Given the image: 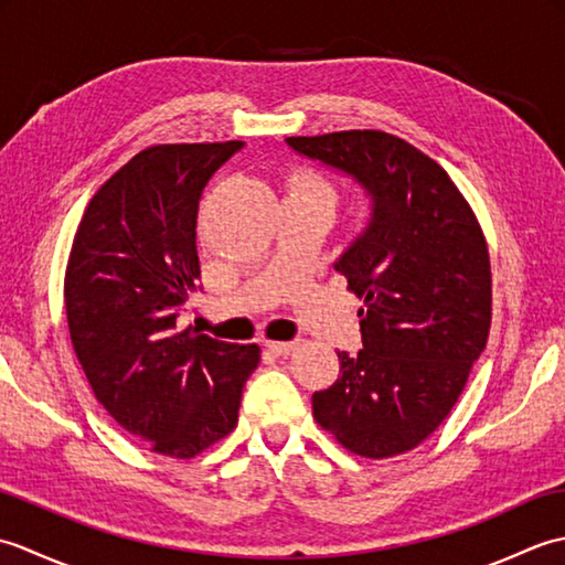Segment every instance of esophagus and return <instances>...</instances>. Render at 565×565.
Instances as JSON below:
<instances>
[{
	"label": "esophagus",
	"mask_w": 565,
	"mask_h": 565,
	"mask_svg": "<svg viewBox=\"0 0 565 565\" xmlns=\"http://www.w3.org/2000/svg\"><path fill=\"white\" fill-rule=\"evenodd\" d=\"M264 347H267V350L276 356H289L298 347V342L296 340L294 342H264Z\"/></svg>",
	"instance_id": "esophagus-1"
}]
</instances>
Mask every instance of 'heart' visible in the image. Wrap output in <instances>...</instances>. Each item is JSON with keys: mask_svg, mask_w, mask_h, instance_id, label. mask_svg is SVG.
Wrapping results in <instances>:
<instances>
[{"mask_svg": "<svg viewBox=\"0 0 565 565\" xmlns=\"http://www.w3.org/2000/svg\"><path fill=\"white\" fill-rule=\"evenodd\" d=\"M291 194H298V196H320V199L334 201L332 189L326 182H322V179H318L313 174L296 177L294 184H291Z\"/></svg>", "mask_w": 565, "mask_h": 565, "instance_id": "b5f03b06", "label": "heart"}]
</instances>
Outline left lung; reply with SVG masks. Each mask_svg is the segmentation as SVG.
Instances as JSON below:
<instances>
[{"label": "left lung", "instance_id": "left-lung-1", "mask_svg": "<svg viewBox=\"0 0 565 565\" xmlns=\"http://www.w3.org/2000/svg\"><path fill=\"white\" fill-rule=\"evenodd\" d=\"M296 154L362 191L369 218L334 269L364 298L362 350L338 352L340 379L313 393V415L369 459L415 449L435 431L486 350L490 259L449 174L381 130L286 138Z\"/></svg>", "mask_w": 565, "mask_h": 565}]
</instances>
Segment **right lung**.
<instances>
[{
	"label": "right lung",
	"instance_id": "obj_1",
	"mask_svg": "<svg viewBox=\"0 0 565 565\" xmlns=\"http://www.w3.org/2000/svg\"><path fill=\"white\" fill-rule=\"evenodd\" d=\"M243 146L138 152L89 201L67 262L70 338L94 395L128 435L177 459L233 431L262 356L257 344L177 328L201 289V194Z\"/></svg>",
	"mask_w": 565,
	"mask_h": 565
}]
</instances>
